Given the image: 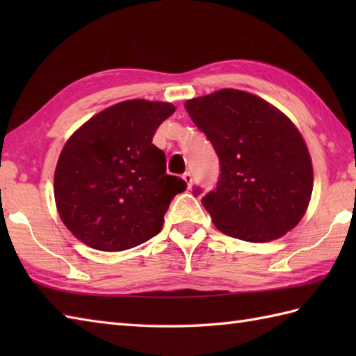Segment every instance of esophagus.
<instances>
[{
	"label": "esophagus",
	"mask_w": 356,
	"mask_h": 356,
	"mask_svg": "<svg viewBox=\"0 0 356 356\" xmlns=\"http://www.w3.org/2000/svg\"><path fill=\"white\" fill-rule=\"evenodd\" d=\"M182 179L185 180L186 186H188V188H191V185H193V176H191V174H190V172H185L184 176H182Z\"/></svg>",
	"instance_id": "obj_1"
}]
</instances>
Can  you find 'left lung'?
<instances>
[{"label":"left lung","mask_w":356,"mask_h":356,"mask_svg":"<svg viewBox=\"0 0 356 356\" xmlns=\"http://www.w3.org/2000/svg\"><path fill=\"white\" fill-rule=\"evenodd\" d=\"M185 108L220 159L217 188L202 197L216 228L252 243L293 229L311 202L314 168L292 120L236 88L193 97Z\"/></svg>","instance_id":"1"}]
</instances>
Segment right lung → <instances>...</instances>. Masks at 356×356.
Instances as JSON below:
<instances>
[{"instance_id": "add662e5", "label": "right lung", "mask_w": 356, "mask_h": 356, "mask_svg": "<svg viewBox=\"0 0 356 356\" xmlns=\"http://www.w3.org/2000/svg\"><path fill=\"white\" fill-rule=\"evenodd\" d=\"M176 107L133 99L111 105L74 131L59 154L53 193L74 237L97 251H125L161 232L185 180L166 174L153 136Z\"/></svg>"}]
</instances>
